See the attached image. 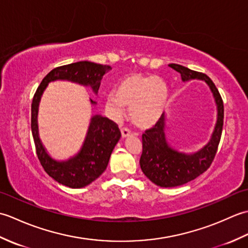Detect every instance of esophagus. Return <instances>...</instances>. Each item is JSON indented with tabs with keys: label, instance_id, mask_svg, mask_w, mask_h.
Wrapping results in <instances>:
<instances>
[{
	"label": "esophagus",
	"instance_id": "34e87169",
	"mask_svg": "<svg viewBox=\"0 0 248 248\" xmlns=\"http://www.w3.org/2000/svg\"><path fill=\"white\" fill-rule=\"evenodd\" d=\"M131 134H132V132H131V130H129L128 128H121V135H123V138H128V136H130Z\"/></svg>",
	"mask_w": 248,
	"mask_h": 248
}]
</instances>
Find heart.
Here are the masks:
<instances>
[{"label": "heart", "mask_w": 248, "mask_h": 248, "mask_svg": "<svg viewBox=\"0 0 248 248\" xmlns=\"http://www.w3.org/2000/svg\"><path fill=\"white\" fill-rule=\"evenodd\" d=\"M168 98L164 81L155 76L132 73L124 77L105 99V109L114 120H121L130 108L131 120L140 128H150L162 117Z\"/></svg>", "instance_id": "1"}]
</instances>
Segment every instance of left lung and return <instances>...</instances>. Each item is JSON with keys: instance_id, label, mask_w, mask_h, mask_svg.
I'll return each mask as SVG.
<instances>
[{"instance_id": "obj_1", "label": "left lung", "mask_w": 248, "mask_h": 248, "mask_svg": "<svg viewBox=\"0 0 248 248\" xmlns=\"http://www.w3.org/2000/svg\"><path fill=\"white\" fill-rule=\"evenodd\" d=\"M181 75L183 82L189 80L204 81L211 89L217 108V120L209 143L194 154H184L171 148L165 135L166 116L162 115L154 128L146 130L141 136L143 151L140 164L145 176L151 182L161 187H173L194 180L208 170L217 155L222 136L224 124V104L222 97L211 78L202 72L188 68L170 64L168 65Z\"/></svg>"}]
</instances>
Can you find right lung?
Segmentation results:
<instances>
[{"label": "right lung", "instance_id": "add662e5", "mask_svg": "<svg viewBox=\"0 0 248 248\" xmlns=\"http://www.w3.org/2000/svg\"><path fill=\"white\" fill-rule=\"evenodd\" d=\"M112 68L108 65L83 61L54 68L46 75L37 88L31 102V127L36 154L44 170L55 181L71 188H81L96 180L107 170L110 155L121 136L118 124L108 117L94 115L91 119L85 140L81 150L66 161H57L49 155L39 139L37 115L40 98L50 82L66 80L92 87L97 93L105 72ZM92 104H96L93 101Z\"/></svg>", "mask_w": 248, "mask_h": 248}]
</instances>
